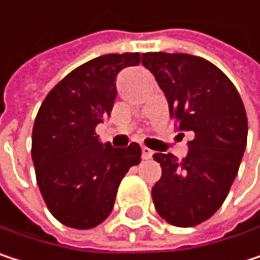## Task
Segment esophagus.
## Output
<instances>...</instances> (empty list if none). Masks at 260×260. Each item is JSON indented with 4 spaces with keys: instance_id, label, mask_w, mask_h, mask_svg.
Listing matches in <instances>:
<instances>
[{
    "instance_id": "34e87169",
    "label": "esophagus",
    "mask_w": 260,
    "mask_h": 260,
    "mask_svg": "<svg viewBox=\"0 0 260 260\" xmlns=\"http://www.w3.org/2000/svg\"><path fill=\"white\" fill-rule=\"evenodd\" d=\"M141 156H143V159H150L153 156V150H150L147 147H143L141 149Z\"/></svg>"
}]
</instances>
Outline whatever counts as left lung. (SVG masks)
<instances>
[{
  "mask_svg": "<svg viewBox=\"0 0 260 260\" xmlns=\"http://www.w3.org/2000/svg\"><path fill=\"white\" fill-rule=\"evenodd\" d=\"M169 102L176 129L191 132L188 153H155L161 179L152 188L158 214L179 228L196 226L223 205L247 144V114L232 81L189 54L146 52L141 60Z\"/></svg>",
  "mask_w": 260,
  "mask_h": 260,
  "instance_id": "8db88e82",
  "label": "left lung"
}]
</instances>
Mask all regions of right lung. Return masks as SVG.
<instances>
[{"label": "right lung", "instance_id": "1", "mask_svg": "<svg viewBox=\"0 0 260 260\" xmlns=\"http://www.w3.org/2000/svg\"><path fill=\"white\" fill-rule=\"evenodd\" d=\"M138 52L93 58L61 79L45 98L32 128L31 155L40 192L64 226L91 229L113 211L117 188L140 162L137 143L113 147L98 140L116 101L117 75L140 64Z\"/></svg>", "mask_w": 260, "mask_h": 260}]
</instances>
